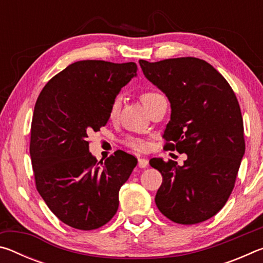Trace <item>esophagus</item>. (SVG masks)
Returning <instances> with one entry per match:
<instances>
[{
    "instance_id": "esophagus-1",
    "label": "esophagus",
    "mask_w": 263,
    "mask_h": 263,
    "mask_svg": "<svg viewBox=\"0 0 263 263\" xmlns=\"http://www.w3.org/2000/svg\"><path fill=\"white\" fill-rule=\"evenodd\" d=\"M138 166H139L140 168H146L148 166V160L145 158H140L139 160H138Z\"/></svg>"
}]
</instances>
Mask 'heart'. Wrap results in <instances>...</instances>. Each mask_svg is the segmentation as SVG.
<instances>
[{"mask_svg":"<svg viewBox=\"0 0 263 263\" xmlns=\"http://www.w3.org/2000/svg\"><path fill=\"white\" fill-rule=\"evenodd\" d=\"M161 96L162 95L160 94L159 91L145 90L140 94V100L142 102V104H144L146 108H148L153 101H155ZM119 109H121V101H119L118 97H116V99H114L112 102H111L110 106H109V111H108L109 118L110 119L117 118V116L119 114ZM124 142H125V145L127 146V147H130L132 149H144L146 147V142L144 140L139 139V138L127 137Z\"/></svg>","mask_w":263,"mask_h":263,"instance_id":"b5f03b06","label":"heart"}]
</instances>
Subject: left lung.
I'll use <instances>...</instances> for the list:
<instances>
[{"mask_svg":"<svg viewBox=\"0 0 263 263\" xmlns=\"http://www.w3.org/2000/svg\"><path fill=\"white\" fill-rule=\"evenodd\" d=\"M139 64L145 77L171 102L163 149L188 155L182 167L173 160H149L162 175L155 204L177 224L210 219L232 194L245 153L237 96L225 78L198 58L139 60Z\"/></svg>","mask_w":263,"mask_h":263,"instance_id":"left-lung-1","label":"left lung"}]
</instances>
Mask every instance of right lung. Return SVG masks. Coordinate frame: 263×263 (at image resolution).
Segmentation results:
<instances>
[{
  "instance_id": "right-lung-1",
  "label": "right lung",
  "mask_w": 263,
  "mask_h": 263,
  "mask_svg": "<svg viewBox=\"0 0 263 263\" xmlns=\"http://www.w3.org/2000/svg\"><path fill=\"white\" fill-rule=\"evenodd\" d=\"M137 69L136 62L77 61L54 75L35 102L30 138L35 188L70 228L90 231L109 222L137 166L123 151L99 162L88 140L108 123L110 103Z\"/></svg>"
}]
</instances>
